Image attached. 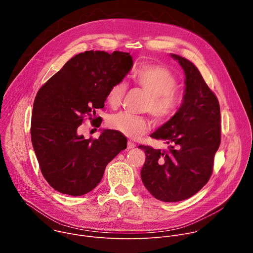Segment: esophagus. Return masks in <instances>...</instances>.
Masks as SVG:
<instances>
[{
	"label": "esophagus",
	"mask_w": 253,
	"mask_h": 253,
	"mask_svg": "<svg viewBox=\"0 0 253 253\" xmlns=\"http://www.w3.org/2000/svg\"><path fill=\"white\" fill-rule=\"evenodd\" d=\"M135 147H136V145H135V144H134L132 141H128V143H127V149H128V150L133 149V148H135Z\"/></svg>",
	"instance_id": "1"
}]
</instances>
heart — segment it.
Here are the masks:
<instances>
[{
	"mask_svg": "<svg viewBox=\"0 0 253 253\" xmlns=\"http://www.w3.org/2000/svg\"><path fill=\"white\" fill-rule=\"evenodd\" d=\"M133 80L137 86L150 96L146 110L155 119L165 122L175 116L181 105V97L174 90L178 82L170 70L159 65L145 64L134 72ZM127 88V83L124 80L114 83L107 93L106 99L108 104L112 108L119 107ZM108 126L132 139L145 134L150 127L145 117L135 116L125 112L110 116L108 119Z\"/></svg>",
	"mask_w": 253,
	"mask_h": 253,
	"instance_id": "heart-1",
	"label": "heart"
}]
</instances>
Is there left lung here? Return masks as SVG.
<instances>
[{
    "label": "left lung",
    "mask_w": 253,
    "mask_h": 253,
    "mask_svg": "<svg viewBox=\"0 0 253 253\" xmlns=\"http://www.w3.org/2000/svg\"><path fill=\"white\" fill-rule=\"evenodd\" d=\"M170 56L184 70L183 101L175 116L151 134L168 144V149L138 148L146 154L141 170L144 186L156 199L177 202L196 194L208 182L220 145L221 126L218 99L199 70L183 57Z\"/></svg>",
    "instance_id": "8db88e82"
}]
</instances>
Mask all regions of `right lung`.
<instances>
[{"label":"right lung","instance_id":"right-lung-1","mask_svg":"<svg viewBox=\"0 0 253 253\" xmlns=\"http://www.w3.org/2000/svg\"><path fill=\"white\" fill-rule=\"evenodd\" d=\"M132 66L130 53L86 51L70 59L38 91L31 139L41 172L55 190L71 196L92 191L107 164L126 149V137L116 130L85 139L77 129L86 115L91 120L104 108L108 91Z\"/></svg>","mask_w":253,"mask_h":253}]
</instances>
